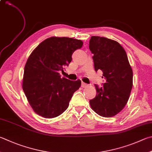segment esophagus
<instances>
[{
    "label": "esophagus",
    "mask_w": 152,
    "mask_h": 152,
    "mask_svg": "<svg viewBox=\"0 0 152 152\" xmlns=\"http://www.w3.org/2000/svg\"><path fill=\"white\" fill-rule=\"evenodd\" d=\"M87 86H88V84H87L84 83V82H82V88H86V87H87Z\"/></svg>",
    "instance_id": "34e87169"
}]
</instances>
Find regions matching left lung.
Instances as JSON below:
<instances>
[{
    "instance_id": "obj_1",
    "label": "left lung",
    "mask_w": 152,
    "mask_h": 152,
    "mask_svg": "<svg viewBox=\"0 0 152 152\" xmlns=\"http://www.w3.org/2000/svg\"><path fill=\"white\" fill-rule=\"evenodd\" d=\"M95 70H101L106 80L103 86L95 84L96 97L90 100L92 109L100 116L112 117L128 102L133 86V71L125 50L116 41L93 36L89 42Z\"/></svg>"
}]
</instances>
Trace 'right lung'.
Segmentation results:
<instances>
[{
    "label": "right lung",
    "mask_w": 152,
    "mask_h": 152,
    "mask_svg": "<svg viewBox=\"0 0 152 152\" xmlns=\"http://www.w3.org/2000/svg\"><path fill=\"white\" fill-rule=\"evenodd\" d=\"M83 42L68 37H52L42 41L27 60L23 89L33 110L40 116L53 118L68 108L80 80L61 78L59 71L72 61V55Z\"/></svg>",
    "instance_id": "obj_1"
}]
</instances>
